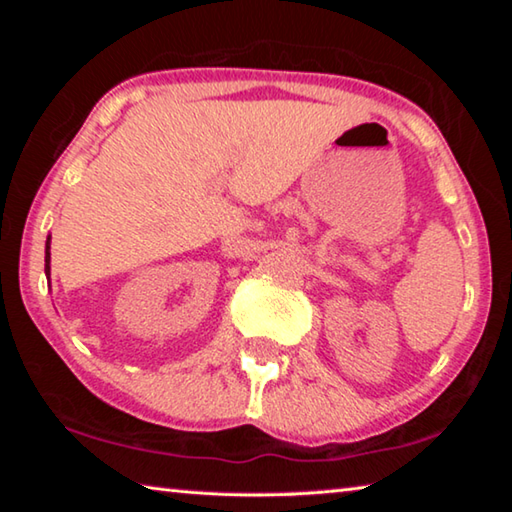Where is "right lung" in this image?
<instances>
[{
	"mask_svg": "<svg viewBox=\"0 0 512 512\" xmlns=\"http://www.w3.org/2000/svg\"><path fill=\"white\" fill-rule=\"evenodd\" d=\"M49 239H51V237H47V246H45V273H47V275H49V268H51V266H49V262H51V253H49Z\"/></svg>",
	"mask_w": 512,
	"mask_h": 512,
	"instance_id": "right-lung-1",
	"label": "right lung"
}]
</instances>
